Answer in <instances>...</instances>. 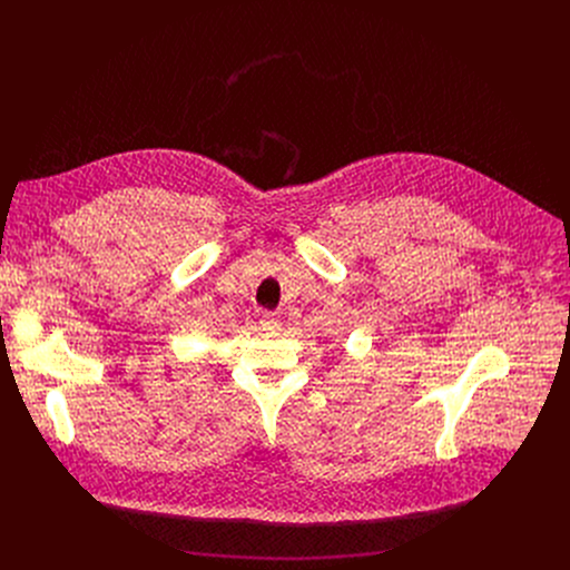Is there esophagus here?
Segmentation results:
<instances>
[{
    "label": "esophagus",
    "mask_w": 570,
    "mask_h": 570,
    "mask_svg": "<svg viewBox=\"0 0 570 570\" xmlns=\"http://www.w3.org/2000/svg\"><path fill=\"white\" fill-rule=\"evenodd\" d=\"M262 327H264L266 332H279V330H282V320L277 317V313L264 311V313H262Z\"/></svg>",
    "instance_id": "obj_1"
}]
</instances>
